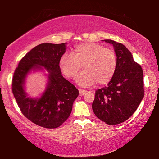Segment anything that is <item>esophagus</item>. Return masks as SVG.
Segmentation results:
<instances>
[{"label":"esophagus","mask_w":159,"mask_h":159,"mask_svg":"<svg viewBox=\"0 0 159 159\" xmlns=\"http://www.w3.org/2000/svg\"><path fill=\"white\" fill-rule=\"evenodd\" d=\"M79 92H80V96H82V95H84V94H85V93L87 92V91L82 90V89H79Z\"/></svg>","instance_id":"esophagus-1"}]
</instances>
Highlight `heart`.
I'll list each match as a JSON object with an SVG mask.
<instances>
[{
	"mask_svg": "<svg viewBox=\"0 0 159 159\" xmlns=\"http://www.w3.org/2000/svg\"><path fill=\"white\" fill-rule=\"evenodd\" d=\"M84 70L76 78L81 86L88 87L96 82L108 84L114 77L117 69V56L109 48L99 43H82L74 48L72 54L64 53L58 61V66L67 78L72 79L82 68Z\"/></svg>",
	"mask_w": 159,
	"mask_h": 159,
	"instance_id": "1",
	"label": "heart"
}]
</instances>
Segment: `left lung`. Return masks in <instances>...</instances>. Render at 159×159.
Masks as SVG:
<instances>
[{"label":"left lung","instance_id":"obj_1","mask_svg":"<svg viewBox=\"0 0 159 159\" xmlns=\"http://www.w3.org/2000/svg\"><path fill=\"white\" fill-rule=\"evenodd\" d=\"M104 40L114 48L117 69L108 85L95 91L92 108L102 121L115 125L127 120L144 97L143 71L123 44L112 40Z\"/></svg>","mask_w":159,"mask_h":159}]
</instances>
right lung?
<instances>
[{
    "label": "right lung",
    "instance_id": "add662e5",
    "mask_svg": "<svg viewBox=\"0 0 159 159\" xmlns=\"http://www.w3.org/2000/svg\"><path fill=\"white\" fill-rule=\"evenodd\" d=\"M65 51V43L37 45L20 60L13 76L12 93L21 112L32 122L47 129L57 128L69 118L80 93L64 78L58 66V61ZM38 66L49 71V82L43 96L32 99L26 97L23 84L27 73Z\"/></svg>",
    "mask_w": 159,
    "mask_h": 159
}]
</instances>
